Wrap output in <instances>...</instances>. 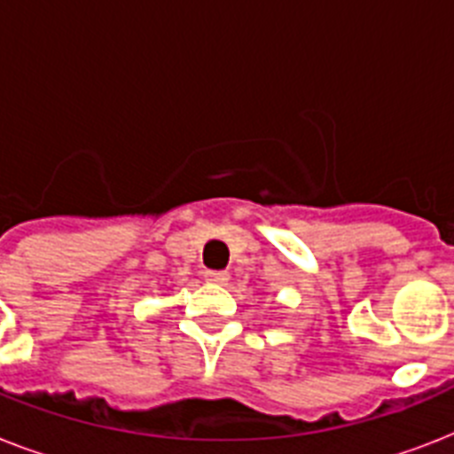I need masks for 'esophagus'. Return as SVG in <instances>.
Here are the masks:
<instances>
[{
	"label": "esophagus",
	"instance_id": "esophagus-1",
	"mask_svg": "<svg viewBox=\"0 0 454 454\" xmlns=\"http://www.w3.org/2000/svg\"><path fill=\"white\" fill-rule=\"evenodd\" d=\"M228 273L226 270H207L205 273V280H209V283H216V285H226L228 283Z\"/></svg>",
	"mask_w": 454,
	"mask_h": 454
}]
</instances>
